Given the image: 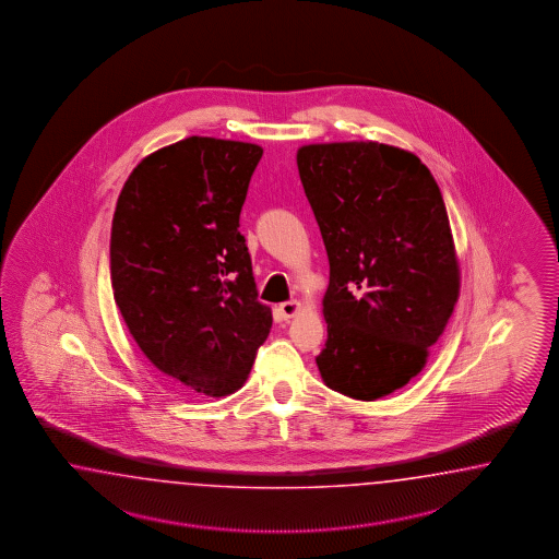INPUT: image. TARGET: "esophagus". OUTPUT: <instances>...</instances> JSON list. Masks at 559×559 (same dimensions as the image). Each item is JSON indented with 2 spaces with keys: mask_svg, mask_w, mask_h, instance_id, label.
<instances>
[{
  "mask_svg": "<svg viewBox=\"0 0 559 559\" xmlns=\"http://www.w3.org/2000/svg\"><path fill=\"white\" fill-rule=\"evenodd\" d=\"M299 311H301V304L299 301H285V304L278 305V313H281L283 320H290Z\"/></svg>",
  "mask_w": 559,
  "mask_h": 559,
  "instance_id": "1",
  "label": "esophagus"
}]
</instances>
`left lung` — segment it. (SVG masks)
Here are the masks:
<instances>
[{
	"label": "left lung",
	"mask_w": 559,
	"mask_h": 559,
	"mask_svg": "<svg viewBox=\"0 0 559 559\" xmlns=\"http://www.w3.org/2000/svg\"><path fill=\"white\" fill-rule=\"evenodd\" d=\"M330 260L323 383L360 402L423 371L459 299V260L439 185L414 153L377 143L297 152Z\"/></svg>",
	"instance_id": "8db88e82"
}]
</instances>
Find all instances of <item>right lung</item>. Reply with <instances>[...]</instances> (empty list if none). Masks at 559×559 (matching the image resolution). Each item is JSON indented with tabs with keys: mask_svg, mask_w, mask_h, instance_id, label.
I'll list each match as a JSON object with an SVG mask.
<instances>
[{
	"mask_svg": "<svg viewBox=\"0 0 559 559\" xmlns=\"http://www.w3.org/2000/svg\"><path fill=\"white\" fill-rule=\"evenodd\" d=\"M262 147L188 136L143 157L120 190L110 278L141 353L178 390L223 397L269 338L239 213Z\"/></svg>",
	"mask_w": 559,
	"mask_h": 559,
	"instance_id": "obj_1",
	"label": "right lung"
}]
</instances>
